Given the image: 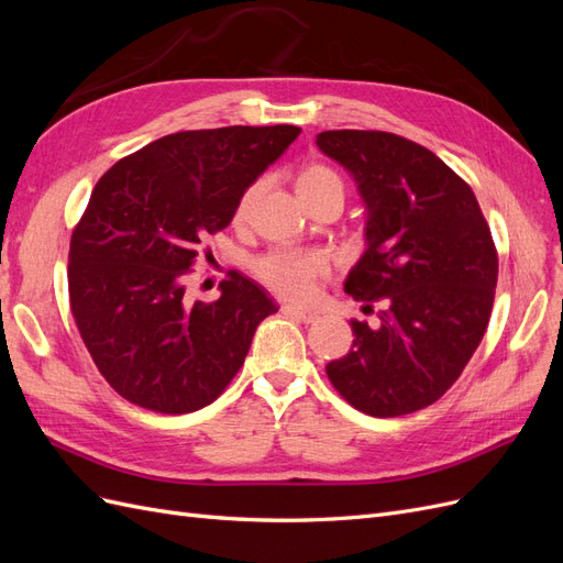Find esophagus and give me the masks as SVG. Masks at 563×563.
Masks as SVG:
<instances>
[{"mask_svg": "<svg viewBox=\"0 0 563 563\" xmlns=\"http://www.w3.org/2000/svg\"><path fill=\"white\" fill-rule=\"evenodd\" d=\"M282 312H284L286 317H291V319L302 321V323H312V321H317V319H319V312H317V310L300 308V305H291V302L282 305Z\"/></svg>", "mask_w": 563, "mask_h": 563, "instance_id": "esophagus-1", "label": "esophagus"}]
</instances>
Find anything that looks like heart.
<instances>
[{
  "mask_svg": "<svg viewBox=\"0 0 563 563\" xmlns=\"http://www.w3.org/2000/svg\"><path fill=\"white\" fill-rule=\"evenodd\" d=\"M298 195L302 201H308L317 195H323L329 190L343 192V180L333 172L331 166L323 164H310L305 166L298 180ZM258 192V185H251L249 190L242 195L240 203L234 209V220L240 223L249 216L251 203ZM251 269L255 279L263 286H267L272 294L282 298H294L302 300L312 294L317 279L327 272V258L317 251H300V249H275L269 253H263L261 258L251 263Z\"/></svg>",
  "mask_w": 563,
  "mask_h": 563,
  "instance_id": "1",
  "label": "heart"
}]
</instances>
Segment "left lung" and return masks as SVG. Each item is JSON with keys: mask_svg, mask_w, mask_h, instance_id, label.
I'll use <instances>...</instances> for the list:
<instances>
[{"mask_svg": "<svg viewBox=\"0 0 563 563\" xmlns=\"http://www.w3.org/2000/svg\"><path fill=\"white\" fill-rule=\"evenodd\" d=\"M323 155L345 166L364 207L366 251L345 294L378 305L380 327L352 319V347L327 364L356 411L397 418L434 404L486 333L498 253L472 187L434 152L385 131H323Z\"/></svg>", "mask_w": 563, "mask_h": 563, "instance_id": "obj_1", "label": "left lung"}]
</instances>
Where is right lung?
Returning a JSON list of instances; mask_svg holds the SVG:
<instances>
[{
    "mask_svg": "<svg viewBox=\"0 0 563 563\" xmlns=\"http://www.w3.org/2000/svg\"><path fill=\"white\" fill-rule=\"evenodd\" d=\"M300 129L180 131L119 159L77 223L67 286L79 335L114 391L157 413L216 401L242 368L258 323L279 308L232 272L213 302L185 300L203 240Z\"/></svg>",
    "mask_w": 563,
    "mask_h": 563,
    "instance_id": "right-lung-1",
    "label": "right lung"
}]
</instances>
